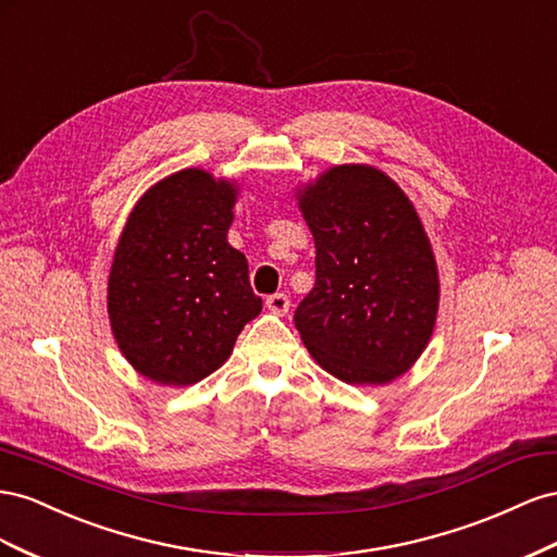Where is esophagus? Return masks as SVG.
<instances>
[{
	"label": "esophagus",
	"instance_id": "34e87169",
	"mask_svg": "<svg viewBox=\"0 0 557 557\" xmlns=\"http://www.w3.org/2000/svg\"><path fill=\"white\" fill-rule=\"evenodd\" d=\"M265 306H268V310H273L275 314H287L289 312V296L282 294V292L268 296Z\"/></svg>",
	"mask_w": 557,
	"mask_h": 557
}]
</instances>
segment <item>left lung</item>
I'll return each mask as SVG.
<instances>
[{
	"label": "left lung",
	"mask_w": 557,
	"mask_h": 557,
	"mask_svg": "<svg viewBox=\"0 0 557 557\" xmlns=\"http://www.w3.org/2000/svg\"><path fill=\"white\" fill-rule=\"evenodd\" d=\"M314 237V287L294 324L322 369L385 385L422 355L438 310L432 247L404 190L367 165H338L300 196Z\"/></svg>",
	"instance_id": "1"
}]
</instances>
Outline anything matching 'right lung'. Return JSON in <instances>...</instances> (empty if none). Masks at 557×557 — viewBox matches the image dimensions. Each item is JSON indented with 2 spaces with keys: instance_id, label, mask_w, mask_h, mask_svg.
Returning <instances> with one entry per match:
<instances>
[{
  "instance_id": "obj_1",
  "label": "right lung",
  "mask_w": 557,
  "mask_h": 557,
  "mask_svg": "<svg viewBox=\"0 0 557 557\" xmlns=\"http://www.w3.org/2000/svg\"><path fill=\"white\" fill-rule=\"evenodd\" d=\"M235 188L188 168L149 188L116 247L109 320L123 357L161 385H194L261 312L228 245Z\"/></svg>"
}]
</instances>
